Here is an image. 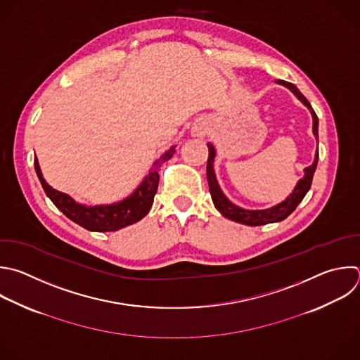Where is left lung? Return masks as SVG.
I'll use <instances>...</instances> for the list:
<instances>
[{
    "mask_svg": "<svg viewBox=\"0 0 360 360\" xmlns=\"http://www.w3.org/2000/svg\"><path fill=\"white\" fill-rule=\"evenodd\" d=\"M277 83L288 87L311 111L312 118H314V126H312V131L315 139L318 140V117L314 111V108L311 107L309 101L305 98V96L297 89L295 84L285 82V80H276ZM209 148V158H207V165H206V176H207V184H209V192L212 196V200L216 206V209L227 219L237 221V223H243L248 226H262V224H267V223H273V221H281L284 220L287 216H290L295 207L300 205V202L304 199V196L307 195V192L311 188L312 184V178H314V172L316 169V164H318V150L315 154V160L314 164L309 165L308 168H305V176L302 179H300V182L297 184L294 192L280 205L273 206L270 209H264V210H246L238 207L236 205H233L231 202L227 200V198L223 195V192L220 191L217 182H216V176L213 172V160H214V148L212 144H207Z\"/></svg>",
    "mask_w": 360,
    "mask_h": 360,
    "instance_id": "obj_1",
    "label": "left lung"
}]
</instances>
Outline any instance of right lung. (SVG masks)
<instances>
[{"mask_svg": "<svg viewBox=\"0 0 360 360\" xmlns=\"http://www.w3.org/2000/svg\"><path fill=\"white\" fill-rule=\"evenodd\" d=\"M175 153V147L169 148L167 153L161 155V158L154 164V168L146 176L140 188L127 199L110 205V206H94L86 207L77 205L70 196L63 192H59L49 186L41 172L38 160H34L37 175L42 184V188L48 198L53 202V205L70 220L77 223L79 226L91 230V231H114L118 229H123L133 223L141 220L151 209L154 196L158 189L160 182V168L162 164L172 158Z\"/></svg>", "mask_w": 360, "mask_h": 360, "instance_id": "right-lung-1", "label": "right lung"}]
</instances>
